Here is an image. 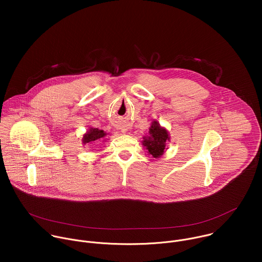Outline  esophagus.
Here are the masks:
<instances>
[{
	"label": "esophagus",
	"mask_w": 262,
	"mask_h": 262,
	"mask_svg": "<svg viewBox=\"0 0 262 262\" xmlns=\"http://www.w3.org/2000/svg\"><path fill=\"white\" fill-rule=\"evenodd\" d=\"M123 132H126V129H123Z\"/></svg>",
	"instance_id": "34e87169"
}]
</instances>
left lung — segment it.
I'll list each match as a JSON object with an SVG mask.
<instances>
[{"instance_id": "obj_1", "label": "left lung", "mask_w": 262, "mask_h": 262, "mask_svg": "<svg viewBox=\"0 0 262 262\" xmlns=\"http://www.w3.org/2000/svg\"><path fill=\"white\" fill-rule=\"evenodd\" d=\"M170 141L168 130L162 127L158 121H154L149 127V136L144 137L142 144L148 150V154L158 159L166 150V142Z\"/></svg>"}]
</instances>
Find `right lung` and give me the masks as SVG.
Wrapping results in <instances>:
<instances>
[{"instance_id": "add662e5", "label": "right lung", "mask_w": 262, "mask_h": 262, "mask_svg": "<svg viewBox=\"0 0 262 262\" xmlns=\"http://www.w3.org/2000/svg\"><path fill=\"white\" fill-rule=\"evenodd\" d=\"M105 136H106V134L103 130L90 127L88 129V132L84 135L82 141H83V144H88V143H92L95 141H101Z\"/></svg>"}]
</instances>
